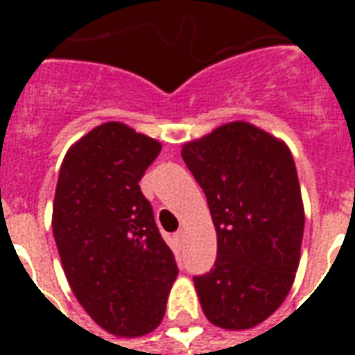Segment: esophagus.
<instances>
[{
	"mask_svg": "<svg viewBox=\"0 0 355 355\" xmlns=\"http://www.w3.org/2000/svg\"><path fill=\"white\" fill-rule=\"evenodd\" d=\"M182 237H184V232H182V230H178V232L175 234V239H177V241H180V239H182Z\"/></svg>",
	"mask_w": 355,
	"mask_h": 355,
	"instance_id": "esophagus-1",
	"label": "esophagus"
}]
</instances>
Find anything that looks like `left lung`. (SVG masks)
Segmentation results:
<instances>
[{
  "mask_svg": "<svg viewBox=\"0 0 355 355\" xmlns=\"http://www.w3.org/2000/svg\"><path fill=\"white\" fill-rule=\"evenodd\" d=\"M217 232L210 272L195 289L211 324L247 330L272 315L291 289L300 259L304 206L287 145L234 121L182 147Z\"/></svg>",
  "mask_w": 355,
  "mask_h": 355,
  "instance_id": "1",
  "label": "left lung"
}]
</instances>
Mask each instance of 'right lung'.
Instances as JSON below:
<instances>
[{
  "instance_id": "right-lung-1",
  "label": "right lung",
  "mask_w": 355,
  "mask_h": 355,
  "mask_svg": "<svg viewBox=\"0 0 355 355\" xmlns=\"http://www.w3.org/2000/svg\"><path fill=\"white\" fill-rule=\"evenodd\" d=\"M160 150V141L108 121L69 147L58 173L53 236L64 272L86 313L119 337L160 324L178 275L139 189Z\"/></svg>"
}]
</instances>
